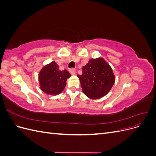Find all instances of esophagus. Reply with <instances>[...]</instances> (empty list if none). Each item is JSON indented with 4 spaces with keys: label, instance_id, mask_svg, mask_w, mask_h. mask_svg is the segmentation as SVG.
Masks as SVG:
<instances>
[{
    "label": "esophagus",
    "instance_id": "1",
    "mask_svg": "<svg viewBox=\"0 0 156 156\" xmlns=\"http://www.w3.org/2000/svg\"><path fill=\"white\" fill-rule=\"evenodd\" d=\"M69 72H70V73L72 74V75H75V73H76V71H75V69L72 68V69H69Z\"/></svg>",
    "mask_w": 156,
    "mask_h": 156
}]
</instances>
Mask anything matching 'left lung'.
<instances>
[{
    "label": "left lung",
    "mask_w": 156,
    "mask_h": 156,
    "mask_svg": "<svg viewBox=\"0 0 156 156\" xmlns=\"http://www.w3.org/2000/svg\"><path fill=\"white\" fill-rule=\"evenodd\" d=\"M83 74L77 75L83 93L92 100L105 96L115 83L112 69L102 58H92L83 67Z\"/></svg>",
    "instance_id": "left-lung-1"
}]
</instances>
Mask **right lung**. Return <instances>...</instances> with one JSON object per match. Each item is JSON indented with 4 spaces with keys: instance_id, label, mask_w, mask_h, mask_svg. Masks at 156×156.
Instances as JSON below:
<instances>
[{
    "instance_id": "add662e5",
    "label": "right lung",
    "mask_w": 156,
    "mask_h": 156,
    "mask_svg": "<svg viewBox=\"0 0 156 156\" xmlns=\"http://www.w3.org/2000/svg\"><path fill=\"white\" fill-rule=\"evenodd\" d=\"M71 74L66 69L60 71L55 62L45 66L39 73V81L41 90L50 95H57L62 92L66 85Z\"/></svg>"
}]
</instances>
